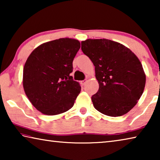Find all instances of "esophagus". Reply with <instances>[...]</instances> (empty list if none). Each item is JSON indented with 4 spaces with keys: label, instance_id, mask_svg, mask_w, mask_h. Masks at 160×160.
I'll return each mask as SVG.
<instances>
[{
    "label": "esophagus",
    "instance_id": "esophagus-1",
    "mask_svg": "<svg viewBox=\"0 0 160 160\" xmlns=\"http://www.w3.org/2000/svg\"><path fill=\"white\" fill-rule=\"evenodd\" d=\"M87 82H88V80H82V81H81L80 84H81V85H82V86H84V85H86Z\"/></svg>",
    "mask_w": 160,
    "mask_h": 160
}]
</instances>
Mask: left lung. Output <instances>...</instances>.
Instances as JSON below:
<instances>
[{"instance_id": "1", "label": "left lung", "mask_w": 160, "mask_h": 160, "mask_svg": "<svg viewBox=\"0 0 160 160\" xmlns=\"http://www.w3.org/2000/svg\"><path fill=\"white\" fill-rule=\"evenodd\" d=\"M81 46L95 66L99 90L92 97L94 108L113 117L126 114L137 104L145 86L138 58L124 45L107 39H89Z\"/></svg>"}]
</instances>
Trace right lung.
I'll return each mask as SVG.
<instances>
[{"instance_id":"right-lung-1","label":"right lung","mask_w":160,"mask_h":160,"mask_svg":"<svg viewBox=\"0 0 160 160\" xmlns=\"http://www.w3.org/2000/svg\"><path fill=\"white\" fill-rule=\"evenodd\" d=\"M80 48L78 40L61 38L39 46L27 59L24 90L32 104L44 114H60L73 106L81 87L70 74Z\"/></svg>"}]
</instances>
